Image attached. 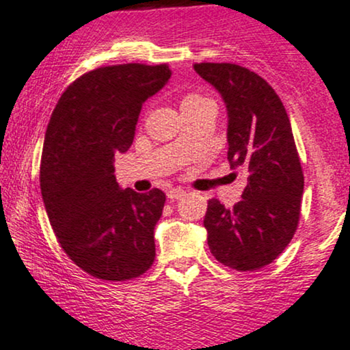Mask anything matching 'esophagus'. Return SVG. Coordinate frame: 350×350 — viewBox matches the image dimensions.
I'll return each mask as SVG.
<instances>
[{
  "instance_id": "34e87169",
  "label": "esophagus",
  "mask_w": 350,
  "mask_h": 350,
  "mask_svg": "<svg viewBox=\"0 0 350 350\" xmlns=\"http://www.w3.org/2000/svg\"><path fill=\"white\" fill-rule=\"evenodd\" d=\"M185 193H187V191L182 190V188H168L167 196L170 200H180L185 195Z\"/></svg>"
}]
</instances>
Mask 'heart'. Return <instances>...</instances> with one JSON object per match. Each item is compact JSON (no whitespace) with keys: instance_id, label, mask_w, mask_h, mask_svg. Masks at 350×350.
Instances as JSON below:
<instances>
[{"instance_id":"b5f03b06","label":"heart","mask_w":350,"mask_h":350,"mask_svg":"<svg viewBox=\"0 0 350 350\" xmlns=\"http://www.w3.org/2000/svg\"><path fill=\"white\" fill-rule=\"evenodd\" d=\"M198 100H203V98L196 96V94H188V96L183 100V103H191V101H198ZM183 103H182V105H183Z\"/></svg>"}]
</instances>
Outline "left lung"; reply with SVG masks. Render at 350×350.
<instances>
[{
    "mask_svg": "<svg viewBox=\"0 0 350 350\" xmlns=\"http://www.w3.org/2000/svg\"><path fill=\"white\" fill-rule=\"evenodd\" d=\"M195 72L223 98L228 160L245 178L241 201L209 200L208 245L217 262L249 272L285 250L299 219L305 180L288 114L264 78L236 64H196Z\"/></svg>",
    "mask_w": 350,
    "mask_h": 350,
    "instance_id": "1",
    "label": "left lung"
}]
</instances>
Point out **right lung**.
Returning a JSON list of instances; mask_svg holds the SVG:
<instances>
[{"mask_svg":"<svg viewBox=\"0 0 350 350\" xmlns=\"http://www.w3.org/2000/svg\"><path fill=\"white\" fill-rule=\"evenodd\" d=\"M170 77L168 65L142 64L85 73L62 94L45 131V213L65 254L101 280H131L154 264L165 193L122 190L114 155L129 149L142 105Z\"/></svg>","mask_w":350,"mask_h":350,"instance_id":"obj_1","label":"right lung"}]
</instances>
